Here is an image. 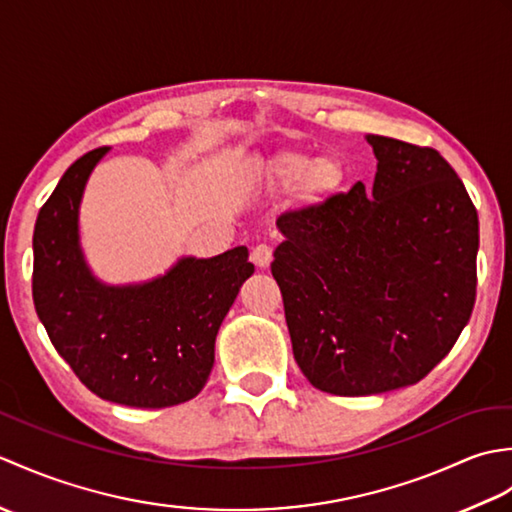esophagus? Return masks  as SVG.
Wrapping results in <instances>:
<instances>
[{
	"label": "esophagus",
	"instance_id": "1",
	"mask_svg": "<svg viewBox=\"0 0 512 512\" xmlns=\"http://www.w3.org/2000/svg\"><path fill=\"white\" fill-rule=\"evenodd\" d=\"M273 259V250L266 244H257L253 250H250V262H253L257 268H266Z\"/></svg>",
	"mask_w": 512,
	"mask_h": 512
}]
</instances>
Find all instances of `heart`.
Instances as JSON below:
<instances>
[{"label":"heart","mask_w":512,"mask_h":512,"mask_svg":"<svg viewBox=\"0 0 512 512\" xmlns=\"http://www.w3.org/2000/svg\"><path fill=\"white\" fill-rule=\"evenodd\" d=\"M277 176L286 184L301 182L303 191L310 198H317V195L332 191L341 182L343 171L334 158H321L312 162L308 156L292 154L277 162Z\"/></svg>","instance_id":"obj_1"}]
</instances>
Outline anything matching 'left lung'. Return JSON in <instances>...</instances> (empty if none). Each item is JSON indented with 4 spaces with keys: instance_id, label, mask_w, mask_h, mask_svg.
<instances>
[{
    "instance_id": "left-lung-1",
    "label": "left lung",
    "mask_w": 512,
    "mask_h": 512,
    "mask_svg": "<svg viewBox=\"0 0 512 512\" xmlns=\"http://www.w3.org/2000/svg\"><path fill=\"white\" fill-rule=\"evenodd\" d=\"M374 187L277 217L270 264L292 354L336 396L416 385L458 341L475 306L480 222L436 149L369 134Z\"/></svg>"
}]
</instances>
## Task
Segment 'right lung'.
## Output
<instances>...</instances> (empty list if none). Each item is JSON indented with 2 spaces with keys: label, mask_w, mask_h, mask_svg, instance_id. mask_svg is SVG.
Listing matches in <instances>:
<instances>
[{
  "label": "right lung",
  "mask_w": 512,
  "mask_h": 512,
  "mask_svg": "<svg viewBox=\"0 0 512 512\" xmlns=\"http://www.w3.org/2000/svg\"><path fill=\"white\" fill-rule=\"evenodd\" d=\"M107 151L76 160L41 206L32 235L35 310L92 394L140 409L180 405L209 380L217 330L255 266L248 248L237 246L211 259L182 257L147 284L96 279L79 244V204Z\"/></svg>",
  "instance_id": "add662e5"
}]
</instances>
